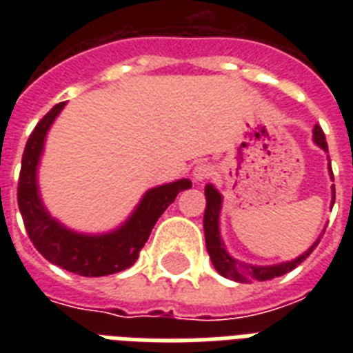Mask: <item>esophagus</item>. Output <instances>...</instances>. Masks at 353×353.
<instances>
[{
  "label": "esophagus",
  "instance_id": "1",
  "mask_svg": "<svg viewBox=\"0 0 353 353\" xmlns=\"http://www.w3.org/2000/svg\"><path fill=\"white\" fill-rule=\"evenodd\" d=\"M192 176L196 181H207L209 177L214 176V166L209 165V163H199V165L194 166Z\"/></svg>",
  "mask_w": 353,
  "mask_h": 353
}]
</instances>
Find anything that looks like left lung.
Instances as JSON below:
<instances>
[{"label":"left lung","mask_w":353,"mask_h":353,"mask_svg":"<svg viewBox=\"0 0 353 353\" xmlns=\"http://www.w3.org/2000/svg\"><path fill=\"white\" fill-rule=\"evenodd\" d=\"M313 141L324 150L328 152V143H326V137H324L323 128L315 126L313 130ZM332 170V168H330ZM334 176V172H332ZM205 198H207V207H205V216H203V229H205V245H207V251H209L210 262L216 268V271L225 276V279H231L234 282H252V280H271L276 279V276H282V274L290 273L293 269L306 260L315 247L319 245L317 240L310 249H307L304 254H301L295 260L285 263H279V265H268V268H258V265H247V263H241L234 258H231L227 254L225 247H223V241L220 238V207H221V196L220 192L216 190L212 185H207L205 187ZM334 201H335V187H334Z\"/></svg>","instance_id":"obj_1"}]
</instances>
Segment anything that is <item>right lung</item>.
I'll return each mask as SVG.
<instances>
[{"label": "right lung", "instance_id": "obj_1", "mask_svg": "<svg viewBox=\"0 0 353 353\" xmlns=\"http://www.w3.org/2000/svg\"><path fill=\"white\" fill-rule=\"evenodd\" d=\"M63 106L65 102L52 108L36 124L25 144L18 179L19 212L32 245L51 263L82 276L119 273L135 263L139 252L148 241L155 221L159 220L168 205L174 203L177 194L192 187V183L188 179H179L148 190L130 220L110 234L88 236L69 231L47 214L36 187V166L43 150L47 130Z\"/></svg>", "mask_w": 353, "mask_h": 353}]
</instances>
